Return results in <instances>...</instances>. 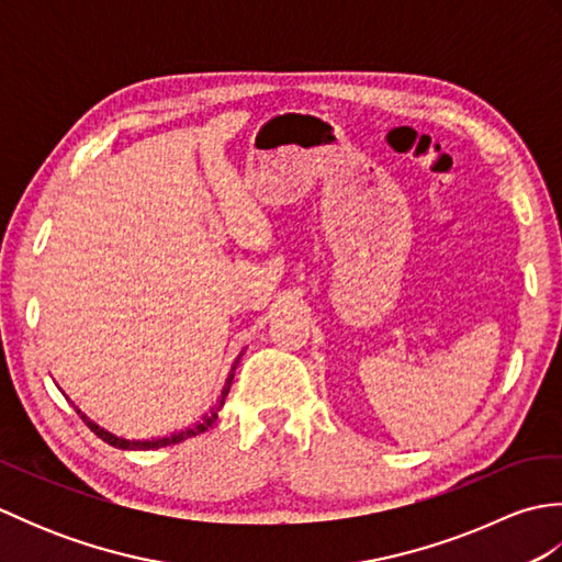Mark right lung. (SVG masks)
<instances>
[{
	"mask_svg": "<svg viewBox=\"0 0 562 562\" xmlns=\"http://www.w3.org/2000/svg\"><path fill=\"white\" fill-rule=\"evenodd\" d=\"M229 384H232V381H229ZM226 391H229V386H226ZM226 391H224V396H226ZM222 405H224V398H222V403L217 405V408L212 411V415H207L205 420H202L200 425L190 427V429H183V432H178V435L164 437V439H151V441H130V439H121V437H115V435H111V432H105V429H101L97 423H91L87 415H81V411H77V413H79L81 420L89 425L91 432H93V435H99L103 441H109L111 447H117V449H159V447L178 445V441H183V439H188V437H195V435H200V432H205V429H210V427H212V423L217 420V411L222 408Z\"/></svg>",
	"mask_w": 562,
	"mask_h": 562,
	"instance_id": "add662e5",
	"label": "right lung"
}]
</instances>
